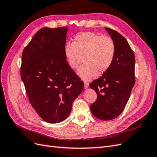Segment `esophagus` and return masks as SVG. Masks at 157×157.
I'll list each match as a JSON object with an SVG mask.
<instances>
[{"instance_id":"1","label":"esophagus","mask_w":157,"mask_h":157,"mask_svg":"<svg viewBox=\"0 0 157 157\" xmlns=\"http://www.w3.org/2000/svg\"><path fill=\"white\" fill-rule=\"evenodd\" d=\"M88 86H89V83L88 82L85 81L84 82V88H88Z\"/></svg>"}]
</instances>
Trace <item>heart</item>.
<instances>
[{"label":"heart","instance_id":"b5f03b06","mask_svg":"<svg viewBox=\"0 0 157 157\" xmlns=\"http://www.w3.org/2000/svg\"><path fill=\"white\" fill-rule=\"evenodd\" d=\"M115 44L111 37L92 32H83L77 35L73 43L68 42L64 48L67 65L72 69H77L81 62H85L78 71L80 77L85 80L96 78L99 73H105L113 62L115 56Z\"/></svg>","mask_w":157,"mask_h":157}]
</instances>
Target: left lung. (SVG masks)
<instances>
[{
    "mask_svg": "<svg viewBox=\"0 0 157 157\" xmlns=\"http://www.w3.org/2000/svg\"><path fill=\"white\" fill-rule=\"evenodd\" d=\"M115 44L113 62L103 76L90 84L96 92V101L90 106L92 115L102 121L113 120L121 115L135 84V56L125 38L105 28Z\"/></svg>",
    "mask_w": 157,
    "mask_h": 157,
    "instance_id": "1",
    "label": "left lung"
}]
</instances>
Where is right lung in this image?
Listing matches in <instances>:
<instances>
[{"mask_svg":"<svg viewBox=\"0 0 157 157\" xmlns=\"http://www.w3.org/2000/svg\"><path fill=\"white\" fill-rule=\"evenodd\" d=\"M67 27L40 29L22 53L21 77L30 103L48 123L68 117L84 84L64 54Z\"/></svg>","mask_w":157,"mask_h":157,"instance_id":"1","label":"right lung"}]
</instances>
